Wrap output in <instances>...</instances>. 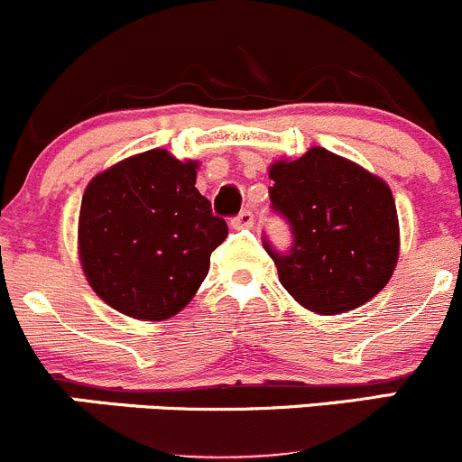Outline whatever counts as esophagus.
<instances>
[{
  "label": "esophagus",
  "mask_w": 462,
  "mask_h": 462,
  "mask_svg": "<svg viewBox=\"0 0 462 462\" xmlns=\"http://www.w3.org/2000/svg\"><path fill=\"white\" fill-rule=\"evenodd\" d=\"M233 229H249L251 225H254V213L251 211H242L240 216H236L231 220Z\"/></svg>",
  "instance_id": "obj_1"
}]
</instances>
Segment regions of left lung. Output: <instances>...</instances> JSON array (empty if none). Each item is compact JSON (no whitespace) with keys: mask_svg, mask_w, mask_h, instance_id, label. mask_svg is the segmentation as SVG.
<instances>
[{"mask_svg":"<svg viewBox=\"0 0 462 462\" xmlns=\"http://www.w3.org/2000/svg\"><path fill=\"white\" fill-rule=\"evenodd\" d=\"M272 208L291 226V249H264L281 285L303 308L341 314L384 290L400 255L395 199L384 180L326 148L269 166Z\"/></svg>","mask_w":462,"mask_h":462,"instance_id":"obj_1","label":"left lung"}]
</instances>
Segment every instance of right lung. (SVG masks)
<instances>
[{"instance_id": "obj_1", "label": "right lung", "mask_w": 462, "mask_h": 462, "mask_svg": "<svg viewBox=\"0 0 462 462\" xmlns=\"http://www.w3.org/2000/svg\"><path fill=\"white\" fill-rule=\"evenodd\" d=\"M195 180L198 162L154 148L87 184L78 254L87 282L109 308L163 321L190 303L229 233Z\"/></svg>"}]
</instances>
